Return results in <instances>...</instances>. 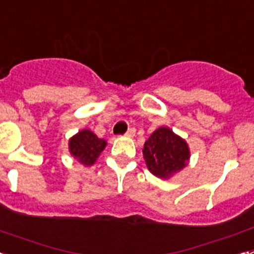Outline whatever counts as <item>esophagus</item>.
I'll use <instances>...</instances> for the list:
<instances>
[{"mask_svg": "<svg viewBox=\"0 0 254 254\" xmlns=\"http://www.w3.org/2000/svg\"><path fill=\"white\" fill-rule=\"evenodd\" d=\"M134 133H136V129L129 128L128 131H127V133H126V136H127V137H133Z\"/></svg>", "mask_w": 254, "mask_h": 254, "instance_id": "34e87169", "label": "esophagus"}]
</instances>
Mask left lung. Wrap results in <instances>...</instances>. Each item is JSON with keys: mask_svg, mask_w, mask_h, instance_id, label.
Wrapping results in <instances>:
<instances>
[{"mask_svg": "<svg viewBox=\"0 0 254 254\" xmlns=\"http://www.w3.org/2000/svg\"><path fill=\"white\" fill-rule=\"evenodd\" d=\"M142 154L150 173L161 179H170L185 169L190 158L187 141L168 127H159L150 134Z\"/></svg>", "mask_w": 254, "mask_h": 254, "instance_id": "left-lung-1", "label": "left lung"}]
</instances>
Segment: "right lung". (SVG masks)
<instances>
[{
	"instance_id": "right-lung-1",
	"label": "right lung",
	"mask_w": 254,
	"mask_h": 254,
	"mask_svg": "<svg viewBox=\"0 0 254 254\" xmlns=\"http://www.w3.org/2000/svg\"><path fill=\"white\" fill-rule=\"evenodd\" d=\"M107 147V141L90 129H81L68 140V151L84 167H91Z\"/></svg>"
}]
</instances>
